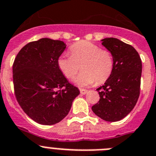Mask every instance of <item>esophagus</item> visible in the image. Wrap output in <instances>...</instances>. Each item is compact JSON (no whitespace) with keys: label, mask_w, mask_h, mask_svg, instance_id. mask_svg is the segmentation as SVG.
<instances>
[{"label":"esophagus","mask_w":156,"mask_h":156,"mask_svg":"<svg viewBox=\"0 0 156 156\" xmlns=\"http://www.w3.org/2000/svg\"><path fill=\"white\" fill-rule=\"evenodd\" d=\"M80 92H81V95H85V94L88 92V90H86V89H84V88H80Z\"/></svg>","instance_id":"1"}]
</instances>
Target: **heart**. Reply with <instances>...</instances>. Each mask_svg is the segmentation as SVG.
I'll return each mask as SVG.
<instances>
[{
  "label": "heart",
  "instance_id": "1",
  "mask_svg": "<svg viewBox=\"0 0 156 156\" xmlns=\"http://www.w3.org/2000/svg\"><path fill=\"white\" fill-rule=\"evenodd\" d=\"M71 55L61 54L57 65L65 78L75 77L81 65V72L74 81L80 87L102 84L111 75L114 66L113 54L88 41H80L70 47Z\"/></svg>",
  "mask_w": 156,
  "mask_h": 156
}]
</instances>
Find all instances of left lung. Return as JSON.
I'll return each mask as SVG.
<instances>
[{
    "instance_id": "8db88e82",
    "label": "left lung",
    "mask_w": 156,
    "mask_h": 156,
    "mask_svg": "<svg viewBox=\"0 0 156 156\" xmlns=\"http://www.w3.org/2000/svg\"><path fill=\"white\" fill-rule=\"evenodd\" d=\"M101 41L113 54L114 66L104 85L96 89L100 99L92 109L106 121H119L130 113L139 97L141 60L132 46L118 39L105 38Z\"/></svg>"
}]
</instances>
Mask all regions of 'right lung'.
Listing matches in <instances>:
<instances>
[{
    "label": "right lung",
    "mask_w": 156,
    "mask_h": 156,
    "mask_svg": "<svg viewBox=\"0 0 156 156\" xmlns=\"http://www.w3.org/2000/svg\"><path fill=\"white\" fill-rule=\"evenodd\" d=\"M66 48L61 40L43 38L28 43L13 64L15 96L24 112L36 123L53 125L69 113L79 95L57 65Z\"/></svg>",
    "instance_id": "obj_1"
}]
</instances>
